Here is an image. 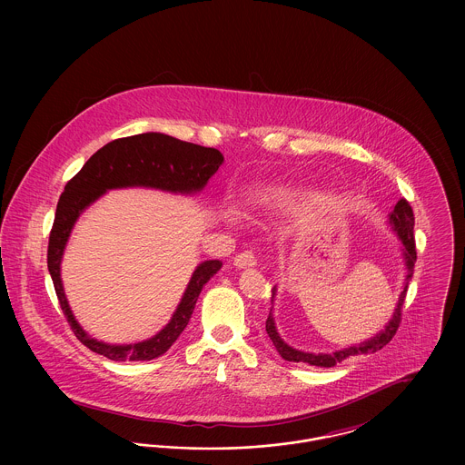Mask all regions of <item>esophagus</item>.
Masks as SVG:
<instances>
[{"label":"esophagus","mask_w":465,"mask_h":465,"mask_svg":"<svg viewBox=\"0 0 465 465\" xmlns=\"http://www.w3.org/2000/svg\"><path fill=\"white\" fill-rule=\"evenodd\" d=\"M233 265L237 268H249V266L256 265V256L252 251H242L235 256L233 260Z\"/></svg>","instance_id":"34e87169"}]
</instances>
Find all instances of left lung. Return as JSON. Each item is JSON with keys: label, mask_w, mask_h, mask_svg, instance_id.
Instances as JSON below:
<instances>
[{"label": "left lung", "mask_w": 465, "mask_h": 465, "mask_svg": "<svg viewBox=\"0 0 465 465\" xmlns=\"http://www.w3.org/2000/svg\"><path fill=\"white\" fill-rule=\"evenodd\" d=\"M391 223L394 224L399 239H401V242L404 245V258H406L408 275H406L404 289H402V292L399 296L398 309L394 312V315H392L391 322L387 324V328L383 331L378 332L371 340H368V341H364V343H361L357 347H351V349H345V351H340V352H334V354H307V352H302V351H296V349L289 347V345L282 341V338L279 336V332L275 330L272 313H268L266 332H268L270 340L273 341L277 352L281 354L282 359L292 361V362H305V364H312V366H321V368H331L336 362H341V361H345L351 355L378 352L394 338V334L398 332L401 319H402V305H404L406 291H408V284H410V279H411V273H413V268H415V262H417V247H415V235H413L415 216H413V209H411L408 200H399L396 207H394V211H392V214H391ZM273 296H275V288L272 289V302H273Z\"/></svg>", "instance_id": "1"}]
</instances>
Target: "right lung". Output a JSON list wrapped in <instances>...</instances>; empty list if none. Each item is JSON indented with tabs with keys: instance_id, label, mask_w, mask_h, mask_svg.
<instances>
[{
	"instance_id": "1",
	"label": "right lung",
	"mask_w": 465,
	"mask_h": 465,
	"mask_svg": "<svg viewBox=\"0 0 465 465\" xmlns=\"http://www.w3.org/2000/svg\"><path fill=\"white\" fill-rule=\"evenodd\" d=\"M222 162V152L216 148H205L165 134H139L111 141L90 156L80 173L67 181L57 202L48 237L46 265L67 324L92 352L104 355L111 361H152L165 354L190 322L203 284L223 263L211 260L197 266L171 322L152 340L135 345H106L87 336L78 326L61 284V258L76 218L110 188L152 186L181 193L197 192L220 169Z\"/></svg>"
}]
</instances>
